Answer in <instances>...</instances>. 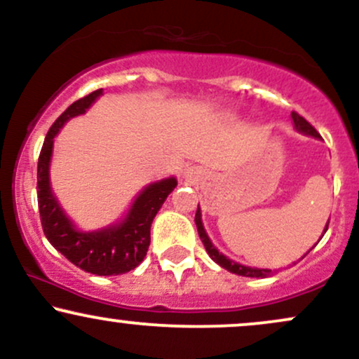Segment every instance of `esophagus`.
<instances>
[{
	"mask_svg": "<svg viewBox=\"0 0 359 359\" xmlns=\"http://www.w3.org/2000/svg\"><path fill=\"white\" fill-rule=\"evenodd\" d=\"M187 177H189V172H187Z\"/></svg>",
	"mask_w": 359,
	"mask_h": 359,
	"instance_id": "obj_1",
	"label": "esophagus"
}]
</instances>
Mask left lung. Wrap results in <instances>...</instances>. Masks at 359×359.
<instances>
[{"instance_id":"obj_1","label":"left lung","mask_w":359,"mask_h":359,"mask_svg":"<svg viewBox=\"0 0 359 359\" xmlns=\"http://www.w3.org/2000/svg\"><path fill=\"white\" fill-rule=\"evenodd\" d=\"M292 119H294L295 130L300 131V133L311 135V137H314V138H320V135L317 133L316 128L312 126L306 118L300 116L299 113L292 111ZM196 226H197V233H199V238H201V241H203L205 251H208L209 257H211L214 262L217 263V265L222 266V269L231 271V273L243 275V277H257V278H259V277H262V278L270 277L271 270H269V269H251V266L240 265V263H236V262H233V259L226 258L224 255H221L219 251L214 248V245L211 243V240H209L208 233H205V229H204V226H203V219H201L199 205H197V211H196ZM327 228H329V222H327V224H325L324 233L327 231ZM324 233H323V236H324ZM323 236H320V238H323Z\"/></svg>"}]
</instances>
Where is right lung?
<instances>
[{
  "instance_id": "obj_1",
  "label": "right lung",
  "mask_w": 359,
  "mask_h": 359,
  "mask_svg": "<svg viewBox=\"0 0 359 359\" xmlns=\"http://www.w3.org/2000/svg\"><path fill=\"white\" fill-rule=\"evenodd\" d=\"M102 94V89L93 90L88 96L72 102L48 130L36 168V196H39L40 221L47 240L69 262L88 273L121 275L137 269L147 257L150 246V226L154 217L165 203L167 196L175 189L174 177L150 184L140 192L126 217L119 224L101 231L82 233L65 216L50 189V167L53 138L67 119L84 114L86 109Z\"/></svg>"
}]
</instances>
